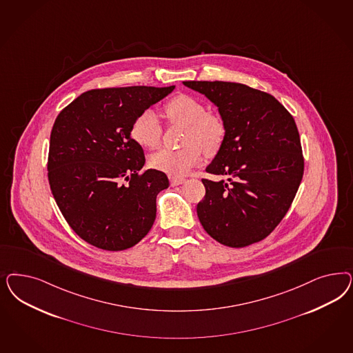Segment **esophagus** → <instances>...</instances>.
I'll return each instance as SVG.
<instances>
[{
	"label": "esophagus",
	"instance_id": "esophagus-1",
	"mask_svg": "<svg viewBox=\"0 0 353 353\" xmlns=\"http://www.w3.org/2000/svg\"><path fill=\"white\" fill-rule=\"evenodd\" d=\"M184 181H185L184 178H175V176H170L171 185H179V184H182Z\"/></svg>",
	"mask_w": 353,
	"mask_h": 353
}]
</instances>
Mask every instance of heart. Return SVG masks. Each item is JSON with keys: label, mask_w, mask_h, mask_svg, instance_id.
<instances>
[{"label": "heart", "mask_w": 353, "mask_h": 353, "mask_svg": "<svg viewBox=\"0 0 353 353\" xmlns=\"http://www.w3.org/2000/svg\"><path fill=\"white\" fill-rule=\"evenodd\" d=\"M163 115L170 123L185 125L181 149H161L149 159V165L156 170L171 176L187 174L203 159V150L208 156H214L222 148L228 125L219 114L206 112L205 103L190 94H176L163 105ZM162 127L157 115L144 110L137 115L131 125V137L140 147L154 149L159 147Z\"/></svg>", "instance_id": "heart-1"}]
</instances>
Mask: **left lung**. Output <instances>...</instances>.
Returning <instances> with one entry per match:
<instances>
[{
  "mask_svg": "<svg viewBox=\"0 0 353 353\" xmlns=\"http://www.w3.org/2000/svg\"><path fill=\"white\" fill-rule=\"evenodd\" d=\"M218 106L228 135L206 172L228 182L203 179L197 216L218 243L243 248L265 239L295 199L304 157L295 119L266 92L231 81H183Z\"/></svg>",
  "mask_w": 353,
  "mask_h": 353,
  "instance_id": "obj_1",
  "label": "left lung"
}]
</instances>
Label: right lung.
<instances>
[{"instance_id":"obj_1","label":"right lung","mask_w":353,"mask_h":353,"mask_svg":"<svg viewBox=\"0 0 353 353\" xmlns=\"http://www.w3.org/2000/svg\"><path fill=\"white\" fill-rule=\"evenodd\" d=\"M175 85L103 88L81 93L58 114L50 134L48 179L58 208L77 235L105 250H125L156 219V197L169 187L149 169L131 137L139 114Z\"/></svg>"}]
</instances>
